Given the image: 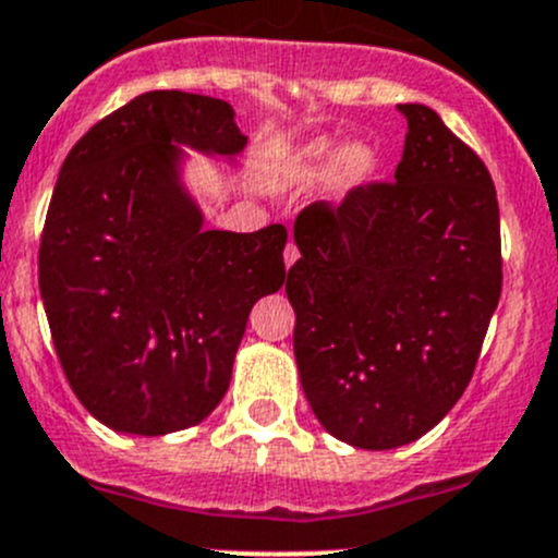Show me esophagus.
Returning <instances> with one entry per match:
<instances>
[{
  "instance_id": "1",
  "label": "esophagus",
  "mask_w": 558,
  "mask_h": 558,
  "mask_svg": "<svg viewBox=\"0 0 558 558\" xmlns=\"http://www.w3.org/2000/svg\"><path fill=\"white\" fill-rule=\"evenodd\" d=\"M296 258H300V251H296V245H294V243H289V245H286V251H283V262H286V267H294Z\"/></svg>"
}]
</instances>
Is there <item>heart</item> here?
Instances as JSON below:
<instances>
[{
	"mask_svg": "<svg viewBox=\"0 0 558 558\" xmlns=\"http://www.w3.org/2000/svg\"><path fill=\"white\" fill-rule=\"evenodd\" d=\"M375 170H378V156L364 145L315 137L286 159L283 178L296 185H313L326 178H335V185L340 191H356L373 180Z\"/></svg>",
	"mask_w": 558,
	"mask_h": 558,
	"instance_id": "b5f03b06",
	"label": "heart"
}]
</instances>
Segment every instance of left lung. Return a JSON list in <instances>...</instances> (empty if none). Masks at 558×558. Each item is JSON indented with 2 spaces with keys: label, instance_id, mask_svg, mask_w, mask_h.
Wrapping results in <instances>:
<instances>
[{
  "label": "left lung",
  "instance_id": "1",
  "mask_svg": "<svg viewBox=\"0 0 558 558\" xmlns=\"http://www.w3.org/2000/svg\"><path fill=\"white\" fill-rule=\"evenodd\" d=\"M397 110L408 134L393 183L302 210L286 280L302 391L331 437L364 451L402 448L446 418L502 291L486 165L432 107Z\"/></svg>",
  "mask_w": 558,
  "mask_h": 558
}]
</instances>
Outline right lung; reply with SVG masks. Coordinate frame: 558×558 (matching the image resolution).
<instances>
[{
	"mask_svg": "<svg viewBox=\"0 0 558 558\" xmlns=\"http://www.w3.org/2000/svg\"><path fill=\"white\" fill-rule=\"evenodd\" d=\"M232 105L140 94L61 165L39 243V294L83 408L121 435L205 421L227 393L247 315L286 283V229H205L189 150L234 165Z\"/></svg>",
	"mask_w": 558,
	"mask_h": 558,
	"instance_id": "right-lung-1",
	"label": "right lung"
}]
</instances>
